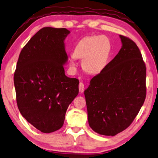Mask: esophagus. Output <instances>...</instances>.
Segmentation results:
<instances>
[{
    "mask_svg": "<svg viewBox=\"0 0 158 158\" xmlns=\"http://www.w3.org/2000/svg\"><path fill=\"white\" fill-rule=\"evenodd\" d=\"M79 92L82 93L83 92V90H84V84L82 82H80L79 84Z\"/></svg>",
    "mask_w": 158,
    "mask_h": 158,
    "instance_id": "34e87169",
    "label": "esophagus"
}]
</instances>
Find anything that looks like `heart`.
I'll return each instance as SVG.
<instances>
[{"mask_svg": "<svg viewBox=\"0 0 158 158\" xmlns=\"http://www.w3.org/2000/svg\"><path fill=\"white\" fill-rule=\"evenodd\" d=\"M110 42L105 35L83 37L77 43L69 61L70 67L76 66L75 58L82 59L81 66L90 75H97L105 69L109 58Z\"/></svg>", "mask_w": 158, "mask_h": 158, "instance_id": "heart-1", "label": "heart"}]
</instances>
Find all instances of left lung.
I'll return each mask as SVG.
<instances>
[{"mask_svg": "<svg viewBox=\"0 0 158 158\" xmlns=\"http://www.w3.org/2000/svg\"><path fill=\"white\" fill-rule=\"evenodd\" d=\"M122 48L84 91L90 127L115 136L128 127L146 97V67L136 43L119 35Z\"/></svg>", "mask_w": 158, "mask_h": 158, "instance_id": "1", "label": "left lung"}]
</instances>
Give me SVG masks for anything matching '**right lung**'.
Returning <instances> with one entry per match:
<instances>
[{
	"mask_svg": "<svg viewBox=\"0 0 158 158\" xmlns=\"http://www.w3.org/2000/svg\"><path fill=\"white\" fill-rule=\"evenodd\" d=\"M66 28L45 27L20 53L14 74L18 109L26 120L43 133L61 128L66 110L79 94V80L65 75L68 62Z\"/></svg>",
	"mask_w": 158,
	"mask_h": 158,
	"instance_id": "1",
	"label": "right lung"
}]
</instances>
